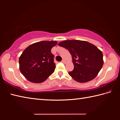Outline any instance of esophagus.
<instances>
[{
	"label": "esophagus",
	"mask_w": 120,
	"mask_h": 120,
	"mask_svg": "<svg viewBox=\"0 0 120 120\" xmlns=\"http://www.w3.org/2000/svg\"><path fill=\"white\" fill-rule=\"evenodd\" d=\"M62 63H66V60H64V59H63V60H62Z\"/></svg>",
	"instance_id": "esophagus-1"
}]
</instances>
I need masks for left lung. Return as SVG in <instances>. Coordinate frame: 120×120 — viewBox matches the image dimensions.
<instances>
[{"instance_id":"left-lung-1","label":"left lung","mask_w":120,"mask_h":120,"mask_svg":"<svg viewBox=\"0 0 120 120\" xmlns=\"http://www.w3.org/2000/svg\"><path fill=\"white\" fill-rule=\"evenodd\" d=\"M58 45L70 53L74 69L68 73L74 80L86 82L98 75L103 67V56L102 51L94 45L86 41L68 40L60 42Z\"/></svg>"}]
</instances>
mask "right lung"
Here are the masks:
<instances>
[{
	"instance_id": "add662e5",
	"label": "right lung",
	"mask_w": 120,
	"mask_h": 120,
	"mask_svg": "<svg viewBox=\"0 0 120 120\" xmlns=\"http://www.w3.org/2000/svg\"><path fill=\"white\" fill-rule=\"evenodd\" d=\"M56 41H41L30 45L19 57V69L29 81L41 83L54 72L55 64L51 50Z\"/></svg>"
}]
</instances>
